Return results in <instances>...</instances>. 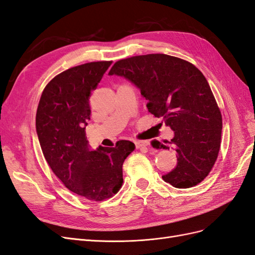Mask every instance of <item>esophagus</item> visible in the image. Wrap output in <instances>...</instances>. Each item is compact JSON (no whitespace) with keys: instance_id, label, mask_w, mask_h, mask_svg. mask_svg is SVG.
Instances as JSON below:
<instances>
[{"instance_id":"esophagus-1","label":"esophagus","mask_w":255,"mask_h":255,"mask_svg":"<svg viewBox=\"0 0 255 255\" xmlns=\"http://www.w3.org/2000/svg\"><path fill=\"white\" fill-rule=\"evenodd\" d=\"M136 148L139 149V148H144V146H148L149 145V141H145V140H138L134 142Z\"/></svg>"}]
</instances>
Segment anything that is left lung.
I'll return each instance as SVG.
<instances>
[{"label": "left lung", "mask_w": 255, "mask_h": 255, "mask_svg": "<svg viewBox=\"0 0 255 255\" xmlns=\"http://www.w3.org/2000/svg\"><path fill=\"white\" fill-rule=\"evenodd\" d=\"M109 74L134 83L148 100L149 113L173 129L169 143L177 163L163 180L176 188L201 183L217 160L222 130L221 112L202 72L187 60L157 53L120 59ZM151 144L169 150L157 140Z\"/></svg>", "instance_id": "1"}]
</instances>
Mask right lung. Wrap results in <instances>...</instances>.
I'll list each match as a JSON object with an SVG mask.
<instances>
[{
  "label": "right lung",
  "instance_id": "add662e5",
  "mask_svg": "<svg viewBox=\"0 0 255 255\" xmlns=\"http://www.w3.org/2000/svg\"><path fill=\"white\" fill-rule=\"evenodd\" d=\"M112 61H91L57 74L44 87L36 114V129L52 171L74 194L103 201L122 186V165L135 144L119 140L115 148L90 150L85 126L89 99Z\"/></svg>",
  "mask_w": 255,
  "mask_h": 255
}]
</instances>
